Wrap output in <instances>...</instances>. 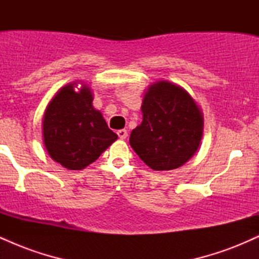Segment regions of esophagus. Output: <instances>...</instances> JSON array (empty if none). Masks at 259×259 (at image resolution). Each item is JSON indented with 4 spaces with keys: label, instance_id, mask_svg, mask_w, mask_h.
<instances>
[{
    "label": "esophagus",
    "instance_id": "obj_1",
    "mask_svg": "<svg viewBox=\"0 0 259 259\" xmlns=\"http://www.w3.org/2000/svg\"><path fill=\"white\" fill-rule=\"evenodd\" d=\"M118 136H119L120 140H125L126 136H127V132L125 129H121V130H118Z\"/></svg>",
    "mask_w": 259,
    "mask_h": 259
}]
</instances>
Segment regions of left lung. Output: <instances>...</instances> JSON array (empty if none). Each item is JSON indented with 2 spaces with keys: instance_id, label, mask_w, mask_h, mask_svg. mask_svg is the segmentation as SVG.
Masks as SVG:
<instances>
[{
  "instance_id": "left-lung-1",
  "label": "left lung",
  "mask_w": 259,
  "mask_h": 259,
  "mask_svg": "<svg viewBox=\"0 0 259 259\" xmlns=\"http://www.w3.org/2000/svg\"><path fill=\"white\" fill-rule=\"evenodd\" d=\"M142 121L130 134V146L153 170H171L194 156L203 135V115L181 86L157 81L145 92Z\"/></svg>"
}]
</instances>
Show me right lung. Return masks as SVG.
Listing matches in <instances>:
<instances>
[{
	"instance_id": "1",
	"label": "right lung",
	"mask_w": 259,
	"mask_h": 259,
	"mask_svg": "<svg viewBox=\"0 0 259 259\" xmlns=\"http://www.w3.org/2000/svg\"><path fill=\"white\" fill-rule=\"evenodd\" d=\"M76 82L63 86L45 111L44 144L53 160L70 170H81L95 162L118 139L92 106L90 88Z\"/></svg>"
}]
</instances>
